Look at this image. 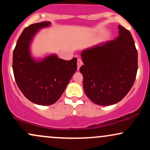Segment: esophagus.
I'll return each instance as SVG.
<instances>
[{"label": "esophagus", "instance_id": "obj_1", "mask_svg": "<svg viewBox=\"0 0 150 150\" xmlns=\"http://www.w3.org/2000/svg\"><path fill=\"white\" fill-rule=\"evenodd\" d=\"M77 70H79V69H80V68L81 67V65H82V61H81V59H77Z\"/></svg>", "mask_w": 150, "mask_h": 150}]
</instances>
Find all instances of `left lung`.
I'll return each mask as SVG.
<instances>
[{
    "instance_id": "obj_1",
    "label": "left lung",
    "mask_w": 150,
    "mask_h": 150,
    "mask_svg": "<svg viewBox=\"0 0 150 150\" xmlns=\"http://www.w3.org/2000/svg\"><path fill=\"white\" fill-rule=\"evenodd\" d=\"M118 37L84 49L80 68L86 95L94 104L108 106L123 99L133 85L137 51L128 30L118 25Z\"/></svg>"
}]
</instances>
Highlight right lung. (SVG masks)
Here are the masks:
<instances>
[{"instance_id":"right-lung-1","label":"right lung","mask_w":150,"mask_h":150,"mask_svg":"<svg viewBox=\"0 0 150 150\" xmlns=\"http://www.w3.org/2000/svg\"><path fill=\"white\" fill-rule=\"evenodd\" d=\"M51 22L32 24L26 27L13 51V70L19 89L29 100L38 105L56 103L77 70V58L65 61L55 53L34 58L31 45L39 30Z\"/></svg>"}]
</instances>
